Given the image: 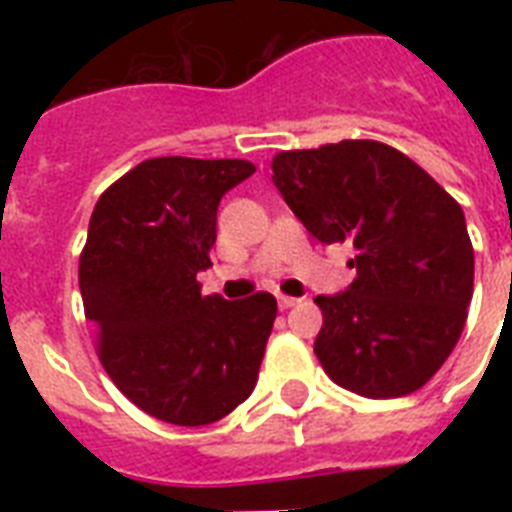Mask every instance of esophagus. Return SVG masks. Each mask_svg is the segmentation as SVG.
Masks as SVG:
<instances>
[{"label":"esophagus","mask_w":512,"mask_h":512,"mask_svg":"<svg viewBox=\"0 0 512 512\" xmlns=\"http://www.w3.org/2000/svg\"><path fill=\"white\" fill-rule=\"evenodd\" d=\"M276 303H279L281 311H287V308H295L300 300H297V297H289V295H276Z\"/></svg>","instance_id":"34e87169"}]
</instances>
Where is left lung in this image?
Wrapping results in <instances>:
<instances>
[{
	"instance_id": "obj_1",
	"label": "left lung",
	"mask_w": 512,
	"mask_h": 512,
	"mask_svg": "<svg viewBox=\"0 0 512 512\" xmlns=\"http://www.w3.org/2000/svg\"><path fill=\"white\" fill-rule=\"evenodd\" d=\"M273 185L321 244L350 241L356 279L319 295L313 353L366 398L420 390L460 340L473 297L462 207L409 156L380 140H340L273 156Z\"/></svg>"
}]
</instances>
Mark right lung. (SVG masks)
Here are the masks:
<instances>
[{
  "instance_id": "right-lung-1",
  "label": "right lung",
  "mask_w": 512,
  "mask_h": 512,
  "mask_svg": "<svg viewBox=\"0 0 512 512\" xmlns=\"http://www.w3.org/2000/svg\"><path fill=\"white\" fill-rule=\"evenodd\" d=\"M244 159L159 156L108 185L79 257L84 316L114 385L156 420L209 425L255 390L276 297L201 295L217 204L247 180Z\"/></svg>"
}]
</instances>
